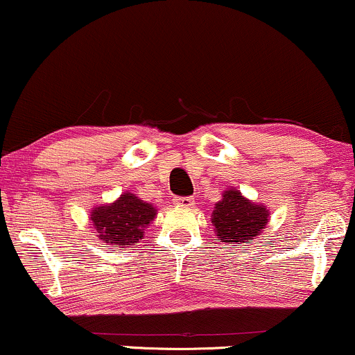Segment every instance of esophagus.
Wrapping results in <instances>:
<instances>
[{"mask_svg": "<svg viewBox=\"0 0 355 355\" xmlns=\"http://www.w3.org/2000/svg\"><path fill=\"white\" fill-rule=\"evenodd\" d=\"M193 203H195V200L191 196H175L173 198V205L182 206V208H191Z\"/></svg>", "mask_w": 355, "mask_h": 355, "instance_id": "obj_1", "label": "esophagus"}]
</instances>
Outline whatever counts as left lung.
<instances>
[{
  "mask_svg": "<svg viewBox=\"0 0 355 355\" xmlns=\"http://www.w3.org/2000/svg\"><path fill=\"white\" fill-rule=\"evenodd\" d=\"M268 209L263 205L244 198L239 190L230 188L223 193L221 201L214 206L211 223L221 242L242 244L255 239L268 223Z\"/></svg>",
  "mask_w": 355,
  "mask_h": 355,
  "instance_id": "left-lung-1",
  "label": "left lung"
}]
</instances>
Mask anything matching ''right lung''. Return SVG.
<instances>
[{"label":"right lung","mask_w":355,"mask_h":355,"mask_svg":"<svg viewBox=\"0 0 355 355\" xmlns=\"http://www.w3.org/2000/svg\"><path fill=\"white\" fill-rule=\"evenodd\" d=\"M155 214L154 206L125 191L114 203L93 208L89 221L98 239L111 248L121 249L137 244Z\"/></svg>","instance_id":"1"}]
</instances>
